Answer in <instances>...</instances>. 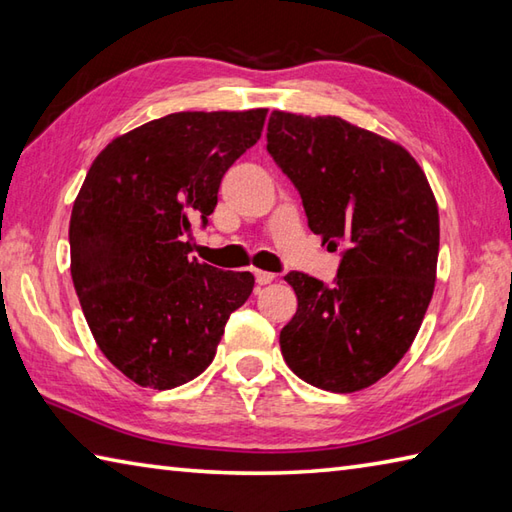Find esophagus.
<instances>
[{"label": "esophagus", "instance_id": "1", "mask_svg": "<svg viewBox=\"0 0 512 512\" xmlns=\"http://www.w3.org/2000/svg\"><path fill=\"white\" fill-rule=\"evenodd\" d=\"M254 278L258 285H269L271 280L276 278V274H271V271H263V269H254Z\"/></svg>", "mask_w": 512, "mask_h": 512}]
</instances>
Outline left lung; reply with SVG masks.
<instances>
[{
	"label": "left lung",
	"instance_id": "obj_1",
	"mask_svg": "<svg viewBox=\"0 0 512 512\" xmlns=\"http://www.w3.org/2000/svg\"><path fill=\"white\" fill-rule=\"evenodd\" d=\"M267 150L298 187L309 229L344 247L336 283L291 271L296 316L280 351L300 380L353 393L409 351L433 298L440 214L409 150L340 117L274 110Z\"/></svg>",
	"mask_w": 512,
	"mask_h": 512
}]
</instances>
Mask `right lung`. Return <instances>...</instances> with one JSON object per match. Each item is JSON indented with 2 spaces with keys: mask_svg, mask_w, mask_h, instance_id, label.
I'll list each match as a JSON object with an SVG mask.
<instances>
[{
  "mask_svg": "<svg viewBox=\"0 0 512 512\" xmlns=\"http://www.w3.org/2000/svg\"><path fill=\"white\" fill-rule=\"evenodd\" d=\"M267 108L174 112L112 139L70 214V274L83 316L125 378L174 389L216 356L254 276L190 260L223 174L260 139Z\"/></svg>",
  "mask_w": 512,
  "mask_h": 512,
  "instance_id": "add662e5",
  "label": "right lung"
}]
</instances>
